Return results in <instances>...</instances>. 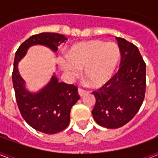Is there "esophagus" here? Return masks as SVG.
I'll use <instances>...</instances> for the list:
<instances>
[{
    "label": "esophagus",
    "instance_id": "obj_1",
    "mask_svg": "<svg viewBox=\"0 0 158 158\" xmlns=\"http://www.w3.org/2000/svg\"><path fill=\"white\" fill-rule=\"evenodd\" d=\"M78 93H79V96L83 97L84 95H85V94H86L88 92H87L86 90H84V89H80V88H79V89H78Z\"/></svg>",
    "mask_w": 158,
    "mask_h": 158
}]
</instances>
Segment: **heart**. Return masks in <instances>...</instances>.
<instances>
[{"instance_id": "obj_1", "label": "heart", "mask_w": 158, "mask_h": 158, "mask_svg": "<svg viewBox=\"0 0 158 158\" xmlns=\"http://www.w3.org/2000/svg\"><path fill=\"white\" fill-rule=\"evenodd\" d=\"M120 58L116 43L91 41L73 46L68 54L60 57L59 64L70 79L79 76L84 69L92 85L99 87L111 79Z\"/></svg>"}]
</instances>
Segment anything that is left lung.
<instances>
[{
  "label": "left lung",
  "mask_w": 158,
  "mask_h": 158,
  "mask_svg": "<svg viewBox=\"0 0 158 158\" xmlns=\"http://www.w3.org/2000/svg\"><path fill=\"white\" fill-rule=\"evenodd\" d=\"M121 53L120 67L111 79L93 94L96 104L92 111L99 125L116 129L127 124L139 111L146 90V64L138 48L116 38Z\"/></svg>",
  "instance_id": "obj_1"
}]
</instances>
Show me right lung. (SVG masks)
Here are the masks:
<instances>
[{
	"label": "right lung",
	"instance_id": "add662e5",
	"mask_svg": "<svg viewBox=\"0 0 158 158\" xmlns=\"http://www.w3.org/2000/svg\"><path fill=\"white\" fill-rule=\"evenodd\" d=\"M65 41L67 38L60 33H42L31 36L19 48L14 60L12 80L21 115L31 127L48 135L60 132L69 125L71 107L79 99L77 87L59 82L54 73L43 89L30 92L26 89L25 81L19 72V62L32 46H45L56 52L58 46Z\"/></svg>",
	"mask_w": 158,
	"mask_h": 158
}]
</instances>
